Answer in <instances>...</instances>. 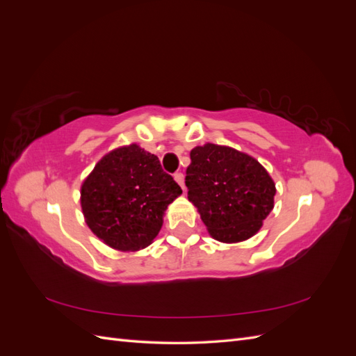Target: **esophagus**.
<instances>
[{"instance_id": "obj_1", "label": "esophagus", "mask_w": 356, "mask_h": 356, "mask_svg": "<svg viewBox=\"0 0 356 356\" xmlns=\"http://www.w3.org/2000/svg\"><path fill=\"white\" fill-rule=\"evenodd\" d=\"M174 178H175V181L178 182V184L181 186V188L186 191V186H184V174H182V172H175V174H174Z\"/></svg>"}]
</instances>
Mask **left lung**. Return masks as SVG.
Instances as JSON below:
<instances>
[{"label": "left lung", "instance_id": "obj_1", "mask_svg": "<svg viewBox=\"0 0 356 356\" xmlns=\"http://www.w3.org/2000/svg\"><path fill=\"white\" fill-rule=\"evenodd\" d=\"M186 172L188 200L213 239H250L273 209L275 182L258 161L238 149L215 144L196 147Z\"/></svg>", "mask_w": 356, "mask_h": 356}]
</instances>
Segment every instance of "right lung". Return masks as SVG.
<instances>
[{"label": "right lung", "instance_id": "right-lung-1", "mask_svg": "<svg viewBox=\"0 0 356 356\" xmlns=\"http://www.w3.org/2000/svg\"><path fill=\"white\" fill-rule=\"evenodd\" d=\"M181 193L159 157L132 144L98 161L81 186V208L101 241L114 250L136 251L152 243L168 204Z\"/></svg>", "mask_w": 356, "mask_h": 356}]
</instances>
